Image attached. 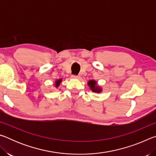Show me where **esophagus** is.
Listing matches in <instances>:
<instances>
[{"instance_id":"obj_1","label":"esophagus","mask_w":156,"mask_h":156,"mask_svg":"<svg viewBox=\"0 0 156 156\" xmlns=\"http://www.w3.org/2000/svg\"><path fill=\"white\" fill-rule=\"evenodd\" d=\"M72 78H76V79H78V78H80V76L79 75H72Z\"/></svg>"}]
</instances>
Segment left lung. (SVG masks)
Listing matches in <instances>:
<instances>
[{
    "mask_svg": "<svg viewBox=\"0 0 156 156\" xmlns=\"http://www.w3.org/2000/svg\"><path fill=\"white\" fill-rule=\"evenodd\" d=\"M88 84H89V86L90 87V88H91V89L93 91H95V92H100L101 91V89H100V88H98V87H96V81H94V80H89V83H88Z\"/></svg>",
    "mask_w": 156,
    "mask_h": 156,
    "instance_id": "obj_1",
    "label": "left lung"
}]
</instances>
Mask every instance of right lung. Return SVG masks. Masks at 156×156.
Listing matches in <instances>:
<instances>
[{
  "instance_id": "obj_1",
  "label": "right lung",
  "mask_w": 156,
  "mask_h": 156,
  "mask_svg": "<svg viewBox=\"0 0 156 156\" xmlns=\"http://www.w3.org/2000/svg\"><path fill=\"white\" fill-rule=\"evenodd\" d=\"M60 82H61V79H60V80H58L56 82V86L58 87L60 84Z\"/></svg>"
}]
</instances>
